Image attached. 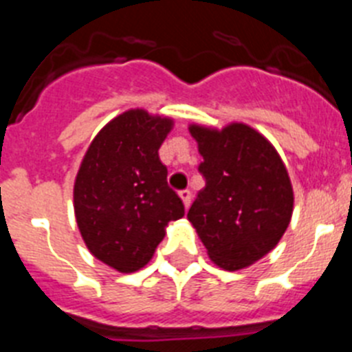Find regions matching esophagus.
I'll list each match as a JSON object with an SVG mask.
<instances>
[{
  "label": "esophagus",
  "instance_id": "1",
  "mask_svg": "<svg viewBox=\"0 0 352 352\" xmlns=\"http://www.w3.org/2000/svg\"><path fill=\"white\" fill-rule=\"evenodd\" d=\"M179 197H182V201H183V206L185 208H188L190 206V201H192V194L188 190H182L179 192Z\"/></svg>",
  "mask_w": 352,
  "mask_h": 352
}]
</instances>
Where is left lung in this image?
Wrapping results in <instances>:
<instances>
[{"mask_svg":"<svg viewBox=\"0 0 352 352\" xmlns=\"http://www.w3.org/2000/svg\"><path fill=\"white\" fill-rule=\"evenodd\" d=\"M188 130L206 185L186 217L219 268H247L276 247L291 222L287 169L275 146L245 123L222 130L194 123Z\"/></svg>","mask_w":352,"mask_h":352,"instance_id":"8db88e82","label":"left lung"}]
</instances>
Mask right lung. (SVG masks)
Instances as JSON below:
<instances>
[{
	"instance_id": "right-lung-1",
	"label": "right lung",
	"mask_w": 352,
	"mask_h": 352,
	"mask_svg": "<svg viewBox=\"0 0 352 352\" xmlns=\"http://www.w3.org/2000/svg\"><path fill=\"white\" fill-rule=\"evenodd\" d=\"M170 118L130 109L111 120L89 144L74 183V211L93 256L120 273L151 261L166 227L185 214L167 185L158 149Z\"/></svg>"
}]
</instances>
